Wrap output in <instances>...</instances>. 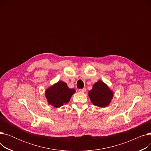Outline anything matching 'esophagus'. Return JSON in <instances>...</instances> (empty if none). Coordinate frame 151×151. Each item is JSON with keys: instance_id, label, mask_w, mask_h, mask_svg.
<instances>
[{"instance_id": "obj_1", "label": "esophagus", "mask_w": 151, "mask_h": 151, "mask_svg": "<svg viewBox=\"0 0 151 151\" xmlns=\"http://www.w3.org/2000/svg\"><path fill=\"white\" fill-rule=\"evenodd\" d=\"M78 91H79V92H85L86 89V88H83V89H80Z\"/></svg>"}]
</instances>
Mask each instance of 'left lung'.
<instances>
[{
	"label": "left lung",
	"mask_w": 151,
	"mask_h": 151,
	"mask_svg": "<svg viewBox=\"0 0 151 151\" xmlns=\"http://www.w3.org/2000/svg\"><path fill=\"white\" fill-rule=\"evenodd\" d=\"M113 96V92L101 81L94 84L93 89L89 92V97L92 104L99 107L108 106Z\"/></svg>",
	"instance_id": "left-lung-1"
}]
</instances>
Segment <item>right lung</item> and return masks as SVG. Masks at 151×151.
I'll return each mask as SVG.
<instances>
[{
	"label": "right lung",
	"instance_id": "right-lung-1",
	"mask_svg": "<svg viewBox=\"0 0 151 151\" xmlns=\"http://www.w3.org/2000/svg\"><path fill=\"white\" fill-rule=\"evenodd\" d=\"M75 92V90L68 88L65 83L59 81L47 89L45 95L49 104L55 108H59L68 103Z\"/></svg>",
	"mask_w": 151,
	"mask_h": 151
}]
</instances>
